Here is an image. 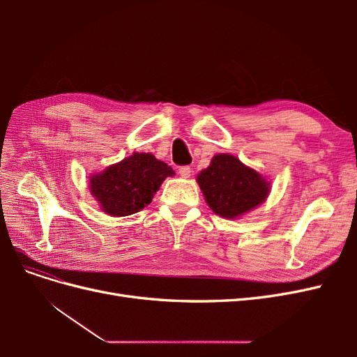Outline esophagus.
I'll list each match as a JSON object with an SVG mask.
<instances>
[{"label": "esophagus", "mask_w": 357, "mask_h": 357, "mask_svg": "<svg viewBox=\"0 0 357 357\" xmlns=\"http://www.w3.org/2000/svg\"><path fill=\"white\" fill-rule=\"evenodd\" d=\"M190 172H192L190 167H180V168H178V174H180L183 178H189V177H190Z\"/></svg>", "instance_id": "obj_1"}]
</instances>
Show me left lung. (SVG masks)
<instances>
[{
  "label": "left lung",
  "mask_w": 357,
  "mask_h": 357,
  "mask_svg": "<svg viewBox=\"0 0 357 357\" xmlns=\"http://www.w3.org/2000/svg\"><path fill=\"white\" fill-rule=\"evenodd\" d=\"M208 207L225 219H236L262 204L269 193V183L232 155H215L210 167L197 177Z\"/></svg>",
  "instance_id": "obj_1"
}]
</instances>
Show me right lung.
Segmentation results:
<instances>
[{
	"mask_svg": "<svg viewBox=\"0 0 357 357\" xmlns=\"http://www.w3.org/2000/svg\"><path fill=\"white\" fill-rule=\"evenodd\" d=\"M176 172L152 153H132L91 177V193L104 213L123 218L152 202L162 181Z\"/></svg>",
	"mask_w": 357,
	"mask_h": 357,
	"instance_id": "1",
	"label": "right lung"
}]
</instances>
